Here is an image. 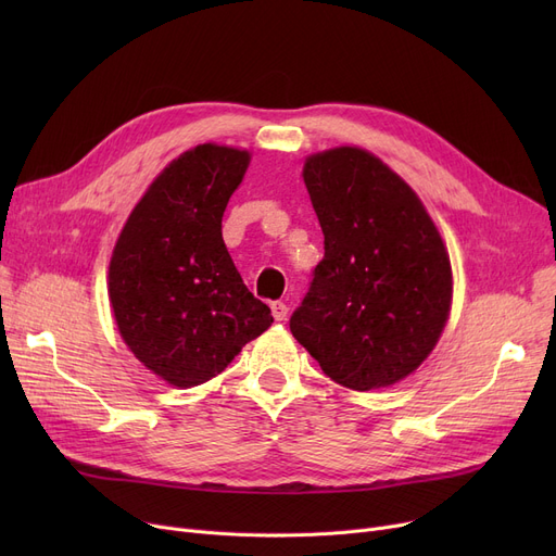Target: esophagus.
Here are the masks:
<instances>
[{"instance_id": "34e87169", "label": "esophagus", "mask_w": 556, "mask_h": 556, "mask_svg": "<svg viewBox=\"0 0 556 556\" xmlns=\"http://www.w3.org/2000/svg\"><path fill=\"white\" fill-rule=\"evenodd\" d=\"M270 311H273V317L277 319V323H281V319H286V315H288L286 302H273V304H270Z\"/></svg>"}]
</instances>
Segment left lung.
<instances>
[{"mask_svg":"<svg viewBox=\"0 0 556 556\" xmlns=\"http://www.w3.org/2000/svg\"><path fill=\"white\" fill-rule=\"evenodd\" d=\"M304 185L325 258L290 331L331 381L358 392L394 386L428 358L446 327V245L417 193L356 146L306 157Z\"/></svg>","mask_w":556,"mask_h":556,"instance_id":"1","label":"left lung"}]
</instances>
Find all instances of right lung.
<instances>
[{"mask_svg": "<svg viewBox=\"0 0 556 556\" xmlns=\"http://www.w3.org/2000/svg\"><path fill=\"white\" fill-rule=\"evenodd\" d=\"M248 164V151L195 146L157 175L116 239L108 275L116 327L173 388L210 381L273 325L223 241V214Z\"/></svg>", "mask_w": 556, "mask_h": 556, "instance_id": "add662e5", "label": "right lung"}]
</instances>
